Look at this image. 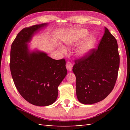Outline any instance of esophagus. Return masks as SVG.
<instances>
[{"label": "esophagus", "mask_w": 130, "mask_h": 130, "mask_svg": "<svg viewBox=\"0 0 130 130\" xmlns=\"http://www.w3.org/2000/svg\"><path fill=\"white\" fill-rule=\"evenodd\" d=\"M66 66L67 69L68 70V71H69V72L72 71V68H73V64H72L71 62L69 61H68L67 62Z\"/></svg>", "instance_id": "obj_1"}]
</instances>
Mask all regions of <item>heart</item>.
<instances>
[{"label": "heart", "instance_id": "heart-1", "mask_svg": "<svg viewBox=\"0 0 130 130\" xmlns=\"http://www.w3.org/2000/svg\"><path fill=\"white\" fill-rule=\"evenodd\" d=\"M88 34V31L84 29L77 30L73 36L67 37L63 40V42L67 45H71L84 38ZM96 43V38L93 35H90L86 37L78 46L76 54L78 56H83L87 55L94 47ZM61 50L64 52V49L61 48Z\"/></svg>", "mask_w": 130, "mask_h": 130}]
</instances>
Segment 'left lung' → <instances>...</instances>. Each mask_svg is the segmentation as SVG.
Instances as JSON below:
<instances>
[{
  "instance_id": "left-lung-1",
  "label": "left lung",
  "mask_w": 130,
  "mask_h": 130,
  "mask_svg": "<svg viewBox=\"0 0 130 130\" xmlns=\"http://www.w3.org/2000/svg\"><path fill=\"white\" fill-rule=\"evenodd\" d=\"M75 63L73 72L78 100L90 105L105 99L115 87L120 63L117 41L107 27L98 49Z\"/></svg>"
}]
</instances>
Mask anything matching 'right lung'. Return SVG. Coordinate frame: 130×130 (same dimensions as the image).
Segmentation results:
<instances>
[{"instance_id":"add662e5","label":"right lung","mask_w":130,"mask_h":130,"mask_svg":"<svg viewBox=\"0 0 130 130\" xmlns=\"http://www.w3.org/2000/svg\"><path fill=\"white\" fill-rule=\"evenodd\" d=\"M48 24L25 27L11 45L10 67L15 87L29 103L38 106L53 104L58 87L67 74L64 58L54 60L38 50L30 52L28 44L34 35Z\"/></svg>"}]
</instances>
